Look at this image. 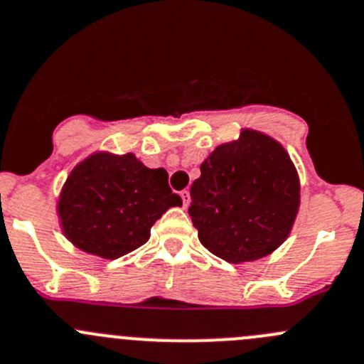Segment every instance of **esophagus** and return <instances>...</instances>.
Returning a JSON list of instances; mask_svg holds the SVG:
<instances>
[{
    "instance_id": "esophagus-1",
    "label": "esophagus",
    "mask_w": 364,
    "mask_h": 364,
    "mask_svg": "<svg viewBox=\"0 0 364 364\" xmlns=\"http://www.w3.org/2000/svg\"><path fill=\"white\" fill-rule=\"evenodd\" d=\"M179 196H181V199H183V206H188V204H190V192H188V190H183V192L181 193H179Z\"/></svg>"
}]
</instances>
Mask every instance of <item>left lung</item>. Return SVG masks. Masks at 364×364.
Here are the masks:
<instances>
[{
    "label": "left lung",
    "mask_w": 364,
    "mask_h": 364,
    "mask_svg": "<svg viewBox=\"0 0 364 364\" xmlns=\"http://www.w3.org/2000/svg\"><path fill=\"white\" fill-rule=\"evenodd\" d=\"M188 213L199 240L229 263L268 256L288 238L299 211L301 185L284 147L243 129L200 165L190 188Z\"/></svg>",
    "instance_id": "1"
}]
</instances>
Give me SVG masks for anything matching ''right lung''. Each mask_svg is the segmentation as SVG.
Returning <instances> with one entry per match:
<instances>
[{
  "mask_svg": "<svg viewBox=\"0 0 364 364\" xmlns=\"http://www.w3.org/2000/svg\"><path fill=\"white\" fill-rule=\"evenodd\" d=\"M181 204L165 168H147L132 153H96L69 174L58 215L63 235L77 249L117 259L144 245L154 222Z\"/></svg>",
  "mask_w": 364,
  "mask_h": 364,
  "instance_id": "right-lung-1",
  "label": "right lung"
}]
</instances>
